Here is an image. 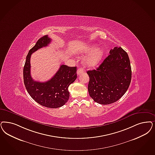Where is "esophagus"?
Listing matches in <instances>:
<instances>
[{"instance_id":"1","label":"esophagus","mask_w":155,"mask_h":155,"mask_svg":"<svg viewBox=\"0 0 155 155\" xmlns=\"http://www.w3.org/2000/svg\"><path fill=\"white\" fill-rule=\"evenodd\" d=\"M84 71V69L82 68H80L78 69L77 70V73L78 75H80Z\"/></svg>"}]
</instances>
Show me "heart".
Listing matches in <instances>:
<instances>
[{
	"instance_id": "1",
	"label": "heart",
	"mask_w": 155,
	"mask_h": 155,
	"mask_svg": "<svg viewBox=\"0 0 155 155\" xmlns=\"http://www.w3.org/2000/svg\"><path fill=\"white\" fill-rule=\"evenodd\" d=\"M91 51V54L86 59V64L89 66H94L101 61L104 52L101 48H95L94 46H89L85 50V52Z\"/></svg>"
}]
</instances>
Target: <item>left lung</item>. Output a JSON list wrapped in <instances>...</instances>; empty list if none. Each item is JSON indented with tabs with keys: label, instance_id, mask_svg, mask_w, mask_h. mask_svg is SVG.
Segmentation results:
<instances>
[{
	"label": "left lung",
	"instance_id": "obj_1",
	"mask_svg": "<svg viewBox=\"0 0 155 155\" xmlns=\"http://www.w3.org/2000/svg\"><path fill=\"white\" fill-rule=\"evenodd\" d=\"M96 70L87 71L88 91L97 103L107 105L118 101L128 90L132 78L130 60L121 48L115 47Z\"/></svg>",
	"mask_w": 155,
	"mask_h": 155
}]
</instances>
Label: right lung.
<instances>
[{
    "mask_svg": "<svg viewBox=\"0 0 155 155\" xmlns=\"http://www.w3.org/2000/svg\"><path fill=\"white\" fill-rule=\"evenodd\" d=\"M51 41L48 35H45L29 50L23 68V80L27 92L32 99L43 107L57 108L64 105L69 98L68 87L77 78V68L61 65L55 74L45 82L33 80L30 73L31 54L39 48L48 46Z\"/></svg>",
    "mask_w": 155,
    "mask_h": 155,
    "instance_id": "obj_1",
    "label": "right lung"
}]
</instances>
